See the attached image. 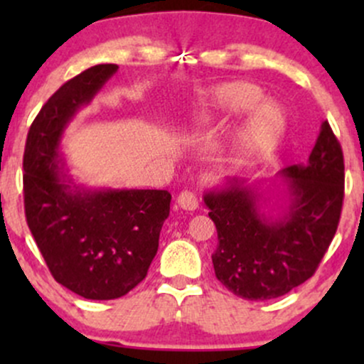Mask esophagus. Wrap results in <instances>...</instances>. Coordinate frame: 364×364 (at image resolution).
I'll return each instance as SVG.
<instances>
[{"label": "esophagus", "instance_id": "obj_1", "mask_svg": "<svg viewBox=\"0 0 364 364\" xmlns=\"http://www.w3.org/2000/svg\"><path fill=\"white\" fill-rule=\"evenodd\" d=\"M178 205L181 208H185V210H195L196 207H198V200H196V196L193 191H188V190H183L181 193L178 195L176 198Z\"/></svg>", "mask_w": 364, "mask_h": 364}]
</instances>
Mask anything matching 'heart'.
Listing matches in <instances>:
<instances>
[{
    "mask_svg": "<svg viewBox=\"0 0 364 364\" xmlns=\"http://www.w3.org/2000/svg\"><path fill=\"white\" fill-rule=\"evenodd\" d=\"M262 90L253 83L229 82L210 92V106L215 112H237L250 109L260 101ZM282 132V119L274 109L265 107L250 119L240 140L237 152L245 157H260L275 147Z\"/></svg>",
    "mask_w": 364,
    "mask_h": 364,
    "instance_id": "1",
    "label": "heart"
}]
</instances>
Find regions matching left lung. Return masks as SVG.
<instances>
[{
	"label": "left lung",
	"mask_w": 364,
	"mask_h": 364,
	"mask_svg": "<svg viewBox=\"0 0 364 364\" xmlns=\"http://www.w3.org/2000/svg\"><path fill=\"white\" fill-rule=\"evenodd\" d=\"M286 203L267 214L260 186L228 179L203 202L217 229L215 277L232 294L263 301L287 294L315 274L336 236L344 200V156L323 121L306 164L282 169Z\"/></svg>",
	"instance_id": "obj_1"
}]
</instances>
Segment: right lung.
<instances>
[{"mask_svg":"<svg viewBox=\"0 0 364 364\" xmlns=\"http://www.w3.org/2000/svg\"><path fill=\"white\" fill-rule=\"evenodd\" d=\"M116 72L118 65H95L61 85L31 124L23 152L25 217L49 272L99 301L144 281L171 203L166 190H89L63 171V133Z\"/></svg>","mask_w":364,"mask_h":364,"instance_id":"add662e5","label":"right lung"}]
</instances>
